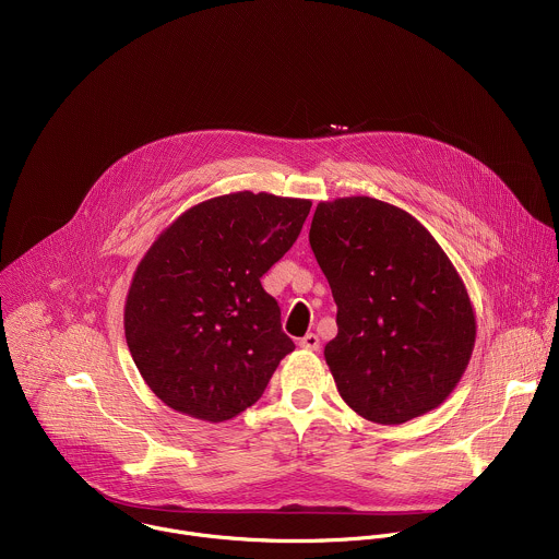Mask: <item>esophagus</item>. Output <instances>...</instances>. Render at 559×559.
Wrapping results in <instances>:
<instances>
[{"instance_id":"1","label":"esophagus","mask_w":559,"mask_h":559,"mask_svg":"<svg viewBox=\"0 0 559 559\" xmlns=\"http://www.w3.org/2000/svg\"><path fill=\"white\" fill-rule=\"evenodd\" d=\"M299 347H301V349H310V352H317V349L321 347V341H319V336H317V334L308 332L304 338H299Z\"/></svg>"}]
</instances>
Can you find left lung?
<instances>
[{"instance_id":"1","label":"left lung","mask_w":559,"mask_h":559,"mask_svg":"<svg viewBox=\"0 0 559 559\" xmlns=\"http://www.w3.org/2000/svg\"><path fill=\"white\" fill-rule=\"evenodd\" d=\"M308 238L338 308L323 354L347 406L376 424L437 408L469 362L476 317L430 231L395 205L345 197L317 205Z\"/></svg>"}]
</instances>
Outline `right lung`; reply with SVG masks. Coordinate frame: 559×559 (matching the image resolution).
Wrapping results in <instances>:
<instances>
[{
	"label": "right lung",
	"mask_w": 559,
	"mask_h": 559,
	"mask_svg": "<svg viewBox=\"0 0 559 559\" xmlns=\"http://www.w3.org/2000/svg\"><path fill=\"white\" fill-rule=\"evenodd\" d=\"M310 205L223 194L183 212L146 251L127 295L124 334L166 406L218 424L262 397L295 343L260 277L293 247Z\"/></svg>",
	"instance_id": "right-lung-1"
}]
</instances>
